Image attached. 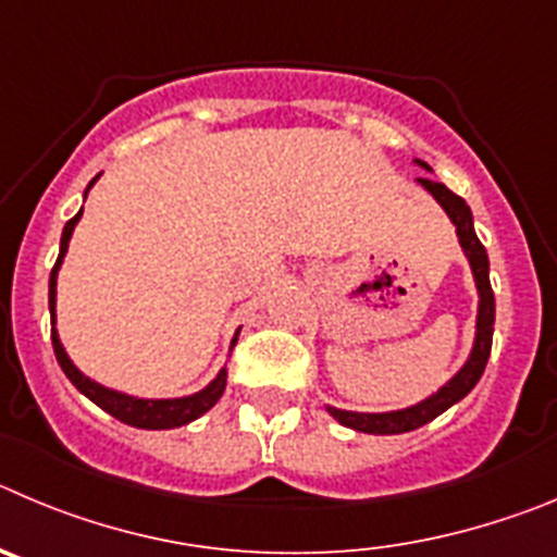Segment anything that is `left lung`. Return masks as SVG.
<instances>
[{
    "instance_id": "1",
    "label": "left lung",
    "mask_w": 557,
    "mask_h": 557,
    "mask_svg": "<svg viewBox=\"0 0 557 557\" xmlns=\"http://www.w3.org/2000/svg\"><path fill=\"white\" fill-rule=\"evenodd\" d=\"M419 166L428 169V163L416 160ZM419 185L424 191H430L435 197V202L447 210V216L453 219L455 233H458V242L463 247V255L469 258V267H472L474 285H478L480 305H478V333H474V347L469 352V360L460 366V372L455 374L449 383L441 385L433 397L422 399V403L410 405V408L403 410H388V413H355V410H341L330 408V416L338 419L344 428H352L358 433H372V435H397V433H410V430L422 428V424L433 422L435 416H441L447 408H453L455 403L469 394V391L478 385V380L483 377L485 363H488L491 355V338H494V290H491L488 280V255H485V247L480 244L478 233H474L472 222V210L458 194H453L444 183H435L430 177H419Z\"/></svg>"
}]
</instances>
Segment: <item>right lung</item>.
Wrapping results in <instances>:
<instances>
[{"instance_id":"right-lung-1","label":"right lung","mask_w":557,"mask_h":557,"mask_svg":"<svg viewBox=\"0 0 557 557\" xmlns=\"http://www.w3.org/2000/svg\"><path fill=\"white\" fill-rule=\"evenodd\" d=\"M97 177L88 183V188H85V194L91 191V185L97 183ZM79 216H83V210H79L77 216L69 219L66 227H63V235H60V255H58V263H54L52 274H49V313H52V347H54V358H58L60 369L66 372V377L72 380L74 388L79 391V394H85V397L91 399L94 405H99V408L104 410V413H110L113 419H119V422L129 424V428H141V430H172V428H183V424L194 422V419H199L202 413H208L213 405L219 403V397L224 394V385H227V369H222V372L213 377V383L205 385L202 391H197V394H191V397H177V399H141V397H129V394H122V391H113V388H104V385L94 383L91 377H85L83 372H79L77 366L72 363V358L66 355V349H63V344H60V335L58 330H54V297H58V269L60 263H63V258H66V249H69V242H72V233H74V224L79 222ZM235 341H238V333H235L233 338V347Z\"/></svg>"}]
</instances>
